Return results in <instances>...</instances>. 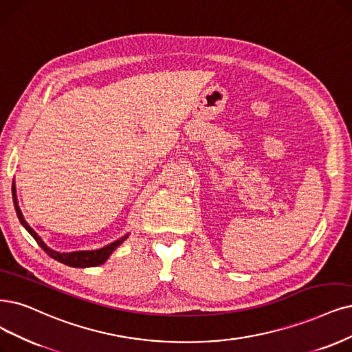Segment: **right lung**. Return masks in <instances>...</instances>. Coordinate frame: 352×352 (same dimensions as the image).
<instances>
[{
  "label": "right lung",
  "mask_w": 352,
  "mask_h": 352,
  "mask_svg": "<svg viewBox=\"0 0 352 352\" xmlns=\"http://www.w3.org/2000/svg\"><path fill=\"white\" fill-rule=\"evenodd\" d=\"M12 201H14V207H16V212H17V216H19V220L20 223L24 226V229L28 230L30 235L34 238V241L38 243V246L54 259H56V261L65 264V265H69V267H75V268H87V267H97V265H101L107 261V258L113 254V251L117 248V246L122 245L126 238L129 235H124L123 238L117 239L114 242H111L110 245L104 246V248H100V250H94V251H75V252H58V251H54L52 248H49V246L42 241V238L37 235V233L30 228V225L25 222V219L23 217L21 214V210L19 207V201H17V196H16V186L14 183H12Z\"/></svg>",
  "instance_id": "right-lung-1"
}]
</instances>
